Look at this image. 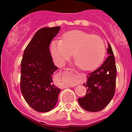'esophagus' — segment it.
I'll return each mask as SVG.
<instances>
[{"mask_svg":"<svg viewBox=\"0 0 132 132\" xmlns=\"http://www.w3.org/2000/svg\"><path fill=\"white\" fill-rule=\"evenodd\" d=\"M62 70L64 71V72H68V73H71L73 75H76V76L78 74H79L77 71L74 70L73 69H72V68H64V69H62Z\"/></svg>","mask_w":132,"mask_h":132,"instance_id":"esophagus-1","label":"esophagus"}]
</instances>
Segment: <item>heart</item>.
Instances as JSON below:
<instances>
[{"label":"heart","instance_id":"1","mask_svg":"<svg viewBox=\"0 0 132 132\" xmlns=\"http://www.w3.org/2000/svg\"><path fill=\"white\" fill-rule=\"evenodd\" d=\"M50 51L56 63L62 66L74 54L76 64L84 70H91L101 64L106 54V46L101 37L81 30H72L54 39Z\"/></svg>","mask_w":132,"mask_h":132}]
</instances>
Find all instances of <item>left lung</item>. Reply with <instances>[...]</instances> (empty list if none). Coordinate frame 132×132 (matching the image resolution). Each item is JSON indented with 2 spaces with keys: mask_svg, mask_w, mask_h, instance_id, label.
Segmentation results:
<instances>
[{
  "mask_svg": "<svg viewBox=\"0 0 132 132\" xmlns=\"http://www.w3.org/2000/svg\"><path fill=\"white\" fill-rule=\"evenodd\" d=\"M109 56L96 70L89 73L84 86L87 87L85 96L78 98L81 108L89 112L103 110L112 100L115 93L116 67L111 46L108 43Z\"/></svg>",
  "mask_w": 132,
  "mask_h": 132,
  "instance_id": "8db88e82",
  "label": "left lung"
}]
</instances>
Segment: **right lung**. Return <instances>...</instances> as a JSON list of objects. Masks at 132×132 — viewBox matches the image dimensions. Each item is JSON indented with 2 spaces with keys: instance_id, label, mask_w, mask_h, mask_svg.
Instances as JSON below:
<instances>
[{
  "instance_id": "right-lung-1",
  "label": "right lung",
  "mask_w": 132,
  "mask_h": 132,
  "mask_svg": "<svg viewBox=\"0 0 132 132\" xmlns=\"http://www.w3.org/2000/svg\"><path fill=\"white\" fill-rule=\"evenodd\" d=\"M60 29L56 26L38 30L26 47L21 62V91L27 103L37 112L51 110L60 91L53 83V73L58 68L49 50L50 43Z\"/></svg>"
}]
</instances>
